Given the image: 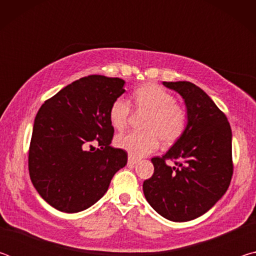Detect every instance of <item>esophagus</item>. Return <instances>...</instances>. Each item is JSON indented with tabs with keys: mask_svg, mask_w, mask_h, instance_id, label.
Listing matches in <instances>:
<instances>
[{
	"mask_svg": "<svg viewBox=\"0 0 256 256\" xmlns=\"http://www.w3.org/2000/svg\"><path fill=\"white\" fill-rule=\"evenodd\" d=\"M138 162V159L133 158V157H131V156H130L128 160V166H134V164H136Z\"/></svg>",
	"mask_w": 256,
	"mask_h": 256,
	"instance_id": "obj_1",
	"label": "esophagus"
}]
</instances>
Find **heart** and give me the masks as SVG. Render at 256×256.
Returning a JSON list of instances; mask_svg holds the SVG:
<instances>
[{"label": "heart", "mask_w": 256, "mask_h": 256, "mask_svg": "<svg viewBox=\"0 0 256 256\" xmlns=\"http://www.w3.org/2000/svg\"><path fill=\"white\" fill-rule=\"evenodd\" d=\"M134 102L138 112L149 114L144 125L146 133L118 136L115 140L118 148L133 158H141L158 148L159 140L164 144H175L183 136L188 126V112L176 104L170 92L156 84H146L136 90ZM131 116V104L125 98L115 99L110 110V120L112 128L122 131Z\"/></svg>", "instance_id": "1"}]
</instances>
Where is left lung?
Here are the masks:
<instances>
[{"mask_svg":"<svg viewBox=\"0 0 256 256\" xmlns=\"http://www.w3.org/2000/svg\"><path fill=\"white\" fill-rule=\"evenodd\" d=\"M178 92L188 112V126L162 157L151 159L154 172L144 182L149 204L170 222L196 219L218 202L232 175V128L226 115L192 82H162ZM180 160L177 168L164 162Z\"/></svg>","mask_w":256,"mask_h":256,"instance_id":"1","label":"left lung"}]
</instances>
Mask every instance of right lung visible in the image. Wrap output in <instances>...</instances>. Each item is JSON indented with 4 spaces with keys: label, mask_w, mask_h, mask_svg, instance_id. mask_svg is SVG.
Listing matches in <instances>:
<instances>
[{
    "label": "right lung",
    "mask_w": 256,
    "mask_h": 256,
    "mask_svg": "<svg viewBox=\"0 0 256 256\" xmlns=\"http://www.w3.org/2000/svg\"><path fill=\"white\" fill-rule=\"evenodd\" d=\"M120 78L88 76L46 100L34 122L29 174L40 196L56 210L76 214L105 196L128 154L110 146V110L125 92ZM92 143L100 146L88 150Z\"/></svg>",
    "instance_id": "right-lung-1"
}]
</instances>
